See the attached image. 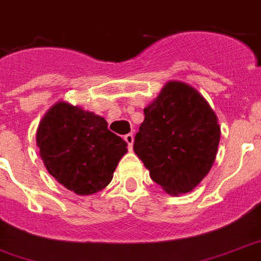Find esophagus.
Here are the masks:
<instances>
[{"instance_id": "obj_1", "label": "esophagus", "mask_w": 261, "mask_h": 261, "mask_svg": "<svg viewBox=\"0 0 261 261\" xmlns=\"http://www.w3.org/2000/svg\"><path fill=\"white\" fill-rule=\"evenodd\" d=\"M124 141H126L127 145H128V147L131 149V147H133V143H134V135L131 134V133L130 134H126L124 135Z\"/></svg>"}]
</instances>
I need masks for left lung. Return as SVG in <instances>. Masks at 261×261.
Returning <instances> with one entry per match:
<instances>
[{
	"label": "left lung",
	"instance_id": "1",
	"mask_svg": "<svg viewBox=\"0 0 261 261\" xmlns=\"http://www.w3.org/2000/svg\"><path fill=\"white\" fill-rule=\"evenodd\" d=\"M134 151L167 194H187L206 177L217 157L221 127L194 87L169 81L143 110Z\"/></svg>",
	"mask_w": 261,
	"mask_h": 261
}]
</instances>
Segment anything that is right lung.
Here are the masks:
<instances>
[{"mask_svg":"<svg viewBox=\"0 0 261 261\" xmlns=\"http://www.w3.org/2000/svg\"><path fill=\"white\" fill-rule=\"evenodd\" d=\"M107 126L102 116L80 106L54 104L36 131V145L47 172L77 195L104 190L127 153L126 141Z\"/></svg>","mask_w":261,"mask_h":261,"instance_id":"1","label":"right lung"}]
</instances>
